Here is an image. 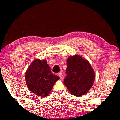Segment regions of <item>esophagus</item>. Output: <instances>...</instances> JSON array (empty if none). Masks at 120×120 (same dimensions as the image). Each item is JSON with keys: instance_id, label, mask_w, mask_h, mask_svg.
<instances>
[{"instance_id": "esophagus-1", "label": "esophagus", "mask_w": 120, "mask_h": 120, "mask_svg": "<svg viewBox=\"0 0 120 120\" xmlns=\"http://www.w3.org/2000/svg\"><path fill=\"white\" fill-rule=\"evenodd\" d=\"M58 75H59V77H60V78L61 79H63L64 77H63V74H62V73H61V72H60V73L58 74Z\"/></svg>"}]
</instances>
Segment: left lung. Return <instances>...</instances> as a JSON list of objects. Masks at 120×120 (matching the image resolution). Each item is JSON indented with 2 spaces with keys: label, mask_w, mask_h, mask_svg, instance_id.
I'll return each instance as SVG.
<instances>
[{
  "label": "left lung",
  "mask_w": 120,
  "mask_h": 120,
  "mask_svg": "<svg viewBox=\"0 0 120 120\" xmlns=\"http://www.w3.org/2000/svg\"><path fill=\"white\" fill-rule=\"evenodd\" d=\"M64 83L72 95H86L92 88L95 73L90 63L81 56L75 54L69 56Z\"/></svg>",
  "instance_id": "8db88e82"
}]
</instances>
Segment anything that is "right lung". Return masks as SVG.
<instances>
[{"mask_svg":"<svg viewBox=\"0 0 120 120\" xmlns=\"http://www.w3.org/2000/svg\"><path fill=\"white\" fill-rule=\"evenodd\" d=\"M27 88L34 95L41 97L48 96L60 78L53 74L46 60H34L25 72Z\"/></svg>","mask_w":120,"mask_h":120,"instance_id":"1","label":"right lung"}]
</instances>
